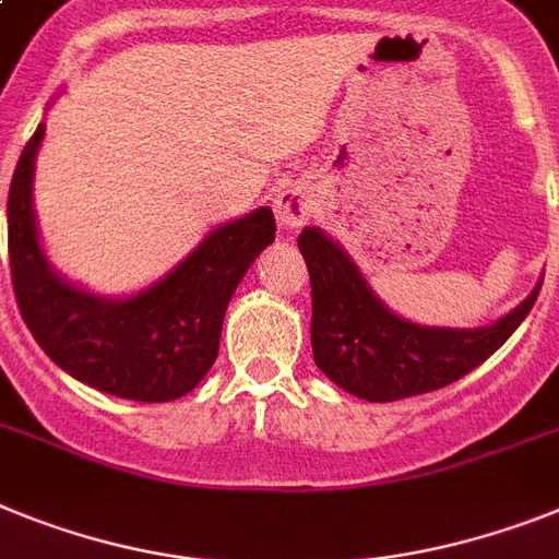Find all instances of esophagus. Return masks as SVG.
<instances>
[{
    "label": "esophagus",
    "instance_id": "34e87169",
    "mask_svg": "<svg viewBox=\"0 0 559 559\" xmlns=\"http://www.w3.org/2000/svg\"><path fill=\"white\" fill-rule=\"evenodd\" d=\"M316 213V195L304 185H289L275 195V218L281 229L298 233Z\"/></svg>",
    "mask_w": 559,
    "mask_h": 559
}]
</instances>
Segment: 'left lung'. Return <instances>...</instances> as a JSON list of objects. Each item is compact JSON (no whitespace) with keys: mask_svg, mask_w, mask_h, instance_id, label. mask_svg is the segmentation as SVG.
I'll use <instances>...</instances> for the list:
<instances>
[{"mask_svg":"<svg viewBox=\"0 0 559 559\" xmlns=\"http://www.w3.org/2000/svg\"><path fill=\"white\" fill-rule=\"evenodd\" d=\"M298 250L312 281L316 367L344 392L372 403L461 381L509 341L532 312L543 284L537 281L518 307L486 326H426L392 312L355 258L321 227H304Z\"/></svg>","mask_w":559,"mask_h":559,"instance_id":"8db88e82","label":"left lung"}]
</instances>
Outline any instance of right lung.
Wrapping results in <instances>:
<instances>
[{
	"instance_id": "right-lung-1",
	"label": "right lung",
	"mask_w": 559,
	"mask_h": 559,
	"mask_svg": "<svg viewBox=\"0 0 559 559\" xmlns=\"http://www.w3.org/2000/svg\"><path fill=\"white\" fill-rule=\"evenodd\" d=\"M45 121L19 156L8 192V250L19 312L36 344L70 378L112 397L167 403L204 381L218 358L227 304L275 241L270 207L213 227L176 266L130 295L64 278L41 243L33 178Z\"/></svg>"
}]
</instances>
